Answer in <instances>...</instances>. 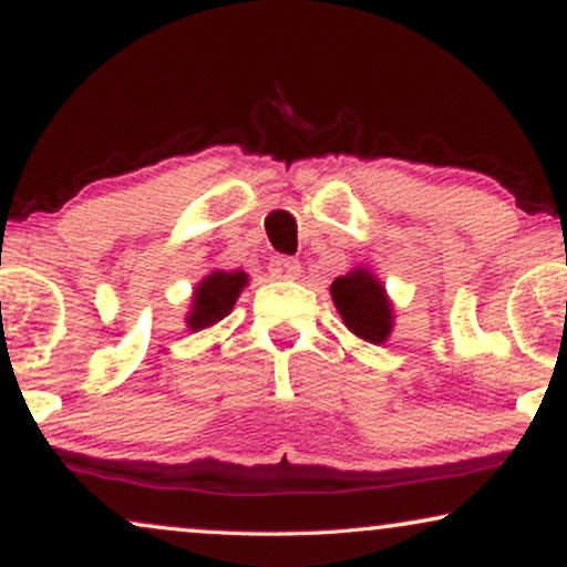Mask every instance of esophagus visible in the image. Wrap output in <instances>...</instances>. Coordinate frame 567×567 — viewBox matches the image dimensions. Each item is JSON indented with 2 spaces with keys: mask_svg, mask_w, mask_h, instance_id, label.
Instances as JSON below:
<instances>
[{
  "mask_svg": "<svg viewBox=\"0 0 567 567\" xmlns=\"http://www.w3.org/2000/svg\"><path fill=\"white\" fill-rule=\"evenodd\" d=\"M268 270L274 278H284V281H289V278H297L301 274V262L297 258H289V255H274Z\"/></svg>",
  "mask_w": 567,
  "mask_h": 567,
  "instance_id": "esophagus-1",
  "label": "esophagus"
}]
</instances>
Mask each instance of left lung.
Instances as JSON below:
<instances>
[{"label": "left lung", "mask_w": 567, "mask_h": 567, "mask_svg": "<svg viewBox=\"0 0 567 567\" xmlns=\"http://www.w3.org/2000/svg\"><path fill=\"white\" fill-rule=\"evenodd\" d=\"M346 328L369 343H384L392 330V307L384 297V286L369 270H351L330 286Z\"/></svg>", "instance_id": "left-lung-1"}]
</instances>
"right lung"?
<instances>
[{
  "label": "right lung",
  "mask_w": 567,
  "mask_h": 567,
  "mask_svg": "<svg viewBox=\"0 0 567 567\" xmlns=\"http://www.w3.org/2000/svg\"><path fill=\"white\" fill-rule=\"evenodd\" d=\"M245 284L247 274H243V270H235V274L214 270L212 276L204 278L198 284L196 297H193V312L188 317L190 330H204L208 324L224 320L231 312V307H235Z\"/></svg>",
  "instance_id": "obj_1"
}]
</instances>
